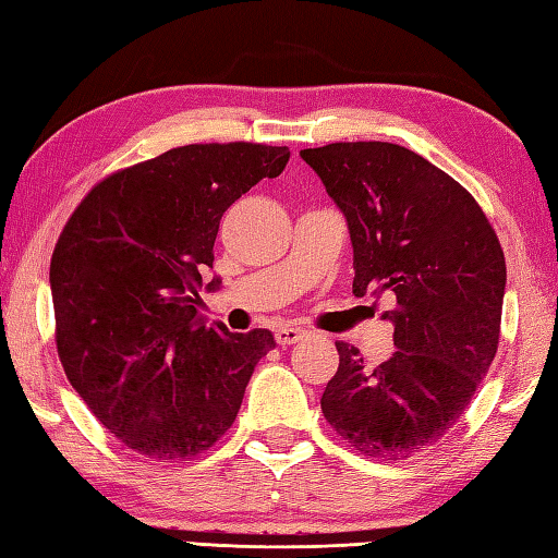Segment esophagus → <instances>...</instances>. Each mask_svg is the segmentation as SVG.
<instances>
[{
    "label": "esophagus",
    "mask_w": 558,
    "mask_h": 558,
    "mask_svg": "<svg viewBox=\"0 0 558 558\" xmlns=\"http://www.w3.org/2000/svg\"><path fill=\"white\" fill-rule=\"evenodd\" d=\"M304 336H307V331H304V329H294V326H280V329H276V343L282 345V348H288L292 343L302 341Z\"/></svg>",
    "instance_id": "34e87169"
}]
</instances>
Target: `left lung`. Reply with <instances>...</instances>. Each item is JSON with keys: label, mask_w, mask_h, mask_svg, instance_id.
<instances>
[{"label": "left lung", "mask_w": 558, "mask_h": 558, "mask_svg": "<svg viewBox=\"0 0 558 558\" xmlns=\"http://www.w3.org/2000/svg\"><path fill=\"white\" fill-rule=\"evenodd\" d=\"M345 215L353 294H391L397 351L369 367L336 343L324 418L360 454L407 460L442 440L494 363L506 256L472 193L391 142L302 149Z\"/></svg>", "instance_id": "8db88e82"}]
</instances>
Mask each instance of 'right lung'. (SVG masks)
I'll return each mask as SVG.
<instances>
[{"mask_svg": "<svg viewBox=\"0 0 558 558\" xmlns=\"http://www.w3.org/2000/svg\"><path fill=\"white\" fill-rule=\"evenodd\" d=\"M288 159L254 142L169 149L96 183L64 225L50 260L58 355L128 450L185 462L232 428L276 338L205 326L201 270L227 207Z\"/></svg>", "mask_w": 558, "mask_h": 558, "instance_id": "right-lung-1", "label": "right lung"}]
</instances>
